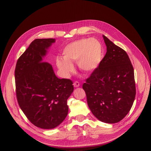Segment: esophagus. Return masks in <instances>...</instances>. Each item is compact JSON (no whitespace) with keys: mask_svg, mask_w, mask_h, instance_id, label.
<instances>
[{"mask_svg":"<svg viewBox=\"0 0 151 151\" xmlns=\"http://www.w3.org/2000/svg\"><path fill=\"white\" fill-rule=\"evenodd\" d=\"M73 85H74V86L75 88H77V87L80 86V83H79L78 82H75L74 83Z\"/></svg>","mask_w":151,"mask_h":151,"instance_id":"1","label":"esophagus"}]
</instances>
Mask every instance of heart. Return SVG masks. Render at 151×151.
<instances>
[{
	"label": "heart",
	"mask_w": 151,
	"mask_h": 151,
	"mask_svg": "<svg viewBox=\"0 0 151 151\" xmlns=\"http://www.w3.org/2000/svg\"><path fill=\"white\" fill-rule=\"evenodd\" d=\"M62 58L56 60L59 70L65 77L74 71L73 63L77 62L80 70L89 74L99 66L103 57L101 42L95 38H83L67 45L62 51Z\"/></svg>",
	"instance_id": "heart-1"
}]
</instances>
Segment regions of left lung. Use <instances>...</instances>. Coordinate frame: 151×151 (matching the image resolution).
Instances as JSON below:
<instances>
[{
	"label": "left lung",
	"instance_id": "left-lung-1",
	"mask_svg": "<svg viewBox=\"0 0 151 151\" xmlns=\"http://www.w3.org/2000/svg\"><path fill=\"white\" fill-rule=\"evenodd\" d=\"M107 52L83 85L88 106L100 121L115 123L132 108L135 97L134 68L125 51L103 35Z\"/></svg>",
	"mask_w": 151,
	"mask_h": 151
}]
</instances>
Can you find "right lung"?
<instances>
[{"label":"right lung","instance_id":"1","mask_svg":"<svg viewBox=\"0 0 151 151\" xmlns=\"http://www.w3.org/2000/svg\"><path fill=\"white\" fill-rule=\"evenodd\" d=\"M54 39H37L19 58L15 69L16 96L28 119L42 129L60 124L68 113L67 100L74 91L71 80L58 78L43 60Z\"/></svg>","mask_w":151,"mask_h":151}]
</instances>
